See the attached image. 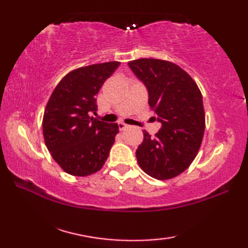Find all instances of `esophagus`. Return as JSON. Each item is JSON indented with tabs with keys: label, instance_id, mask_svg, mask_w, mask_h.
Returning a JSON list of instances; mask_svg holds the SVG:
<instances>
[{
	"label": "esophagus",
	"instance_id": "1",
	"mask_svg": "<svg viewBox=\"0 0 248 248\" xmlns=\"http://www.w3.org/2000/svg\"><path fill=\"white\" fill-rule=\"evenodd\" d=\"M118 127H119L120 131H124L125 128H127V124L124 123H118Z\"/></svg>",
	"mask_w": 248,
	"mask_h": 248
}]
</instances>
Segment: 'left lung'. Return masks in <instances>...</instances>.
Wrapping results in <instances>:
<instances>
[{
	"label": "left lung",
	"instance_id": "obj_1",
	"mask_svg": "<svg viewBox=\"0 0 248 248\" xmlns=\"http://www.w3.org/2000/svg\"><path fill=\"white\" fill-rule=\"evenodd\" d=\"M128 64L148 89L150 109L162 124L155 138L143 131L136 150L139 165L157 180L175 178L192 164L202 146L205 127L202 92L175 62L139 59Z\"/></svg>",
	"mask_w": 248,
	"mask_h": 248
}]
</instances>
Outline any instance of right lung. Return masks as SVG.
<instances>
[{"mask_svg":"<svg viewBox=\"0 0 248 248\" xmlns=\"http://www.w3.org/2000/svg\"><path fill=\"white\" fill-rule=\"evenodd\" d=\"M119 62L81 67L62 78L45 108L43 132L46 148L62 170L86 177L99 171L118 133L117 124L94 119L96 97Z\"/></svg>","mask_w":248,"mask_h":248,"instance_id":"obj_1","label":"right lung"}]
</instances>
